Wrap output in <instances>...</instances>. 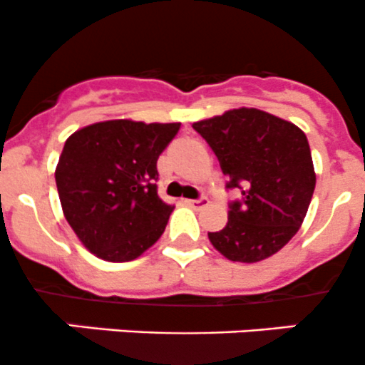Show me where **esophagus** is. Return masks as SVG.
Wrapping results in <instances>:
<instances>
[{
    "mask_svg": "<svg viewBox=\"0 0 365 365\" xmlns=\"http://www.w3.org/2000/svg\"><path fill=\"white\" fill-rule=\"evenodd\" d=\"M186 202L187 205H190V207H193V209H202V207H205V205L209 204V200L205 197H200V198H187V200H184Z\"/></svg>",
    "mask_w": 365,
    "mask_h": 365,
    "instance_id": "esophagus-1",
    "label": "esophagus"
}]
</instances>
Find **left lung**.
<instances>
[{
    "label": "left lung",
    "mask_w": 365,
    "mask_h": 365,
    "mask_svg": "<svg viewBox=\"0 0 365 365\" xmlns=\"http://www.w3.org/2000/svg\"><path fill=\"white\" fill-rule=\"evenodd\" d=\"M193 129L218 158L227 190L241 191L227 225L207 232L212 247L237 262L277 254L300 229L316 186L305 133L255 108L225 111Z\"/></svg>",
    "instance_id": "obj_1"
}]
</instances>
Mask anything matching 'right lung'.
<instances>
[{"label": "right lung", "mask_w": 365, "mask_h": 365, "mask_svg": "<svg viewBox=\"0 0 365 365\" xmlns=\"http://www.w3.org/2000/svg\"><path fill=\"white\" fill-rule=\"evenodd\" d=\"M181 124L106 120L65 142L56 167L65 220L97 257L128 262L153 247L174 205L158 195V158Z\"/></svg>", "instance_id": "add662e5"}]
</instances>
